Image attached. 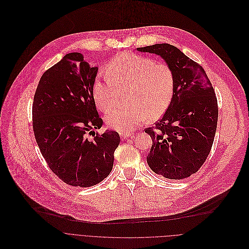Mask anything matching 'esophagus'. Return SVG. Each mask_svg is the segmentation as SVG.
I'll list each match as a JSON object with an SVG mask.
<instances>
[{"label": "esophagus", "mask_w": 249, "mask_h": 249, "mask_svg": "<svg viewBox=\"0 0 249 249\" xmlns=\"http://www.w3.org/2000/svg\"><path fill=\"white\" fill-rule=\"evenodd\" d=\"M133 135V133L132 132H121V137L123 138V139H126V138H128V137H130V136H132Z\"/></svg>", "instance_id": "34e87169"}]
</instances>
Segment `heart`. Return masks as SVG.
Segmentation results:
<instances>
[{
	"label": "heart",
	"instance_id": "b5f03b06",
	"mask_svg": "<svg viewBox=\"0 0 249 249\" xmlns=\"http://www.w3.org/2000/svg\"><path fill=\"white\" fill-rule=\"evenodd\" d=\"M129 88L127 107L109 108L120 89ZM174 91V74L169 66L131 53L117 55L107 66V75L98 76L93 85L97 107L108 111L107 124L120 131H129L148 117L159 118L168 108Z\"/></svg>",
	"mask_w": 249,
	"mask_h": 249
}]
</instances>
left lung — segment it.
Returning <instances> with one entry per match:
<instances>
[{
  "instance_id": "obj_1",
  "label": "left lung",
  "mask_w": 249,
  "mask_h": 249,
  "mask_svg": "<svg viewBox=\"0 0 249 249\" xmlns=\"http://www.w3.org/2000/svg\"><path fill=\"white\" fill-rule=\"evenodd\" d=\"M160 56L174 74V91L164 116L145 132L152 138L146 160L150 169L170 179L195 174L206 161L213 145L218 103L203 68L170 44L137 48Z\"/></svg>"
}]
</instances>
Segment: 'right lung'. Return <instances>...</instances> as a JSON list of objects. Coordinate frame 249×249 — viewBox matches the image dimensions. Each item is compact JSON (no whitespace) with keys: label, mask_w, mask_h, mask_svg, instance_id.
Instances as JSON below:
<instances>
[{"label":"right lung","mask_w":249,"mask_h":249,"mask_svg":"<svg viewBox=\"0 0 249 249\" xmlns=\"http://www.w3.org/2000/svg\"><path fill=\"white\" fill-rule=\"evenodd\" d=\"M97 72L82 54H67L43 73L34 95L32 124L42 156L72 186L89 187L106 178L120 144L117 131H94L103 124L93 97Z\"/></svg>","instance_id":"add662e5"}]
</instances>
